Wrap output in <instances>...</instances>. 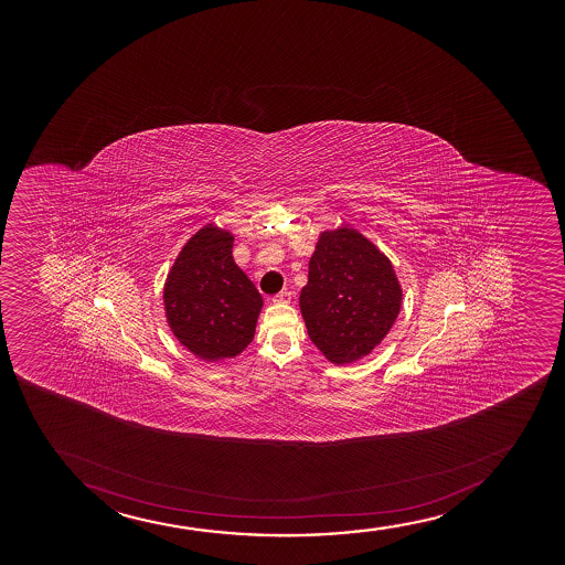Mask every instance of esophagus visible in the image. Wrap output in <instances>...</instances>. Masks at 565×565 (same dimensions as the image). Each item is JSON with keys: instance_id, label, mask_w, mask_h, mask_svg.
Masks as SVG:
<instances>
[{"instance_id": "34e87169", "label": "esophagus", "mask_w": 565, "mask_h": 565, "mask_svg": "<svg viewBox=\"0 0 565 565\" xmlns=\"http://www.w3.org/2000/svg\"><path fill=\"white\" fill-rule=\"evenodd\" d=\"M275 303H290L292 301V292L290 290H282V292L277 294L275 298H273Z\"/></svg>"}]
</instances>
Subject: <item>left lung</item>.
I'll use <instances>...</instances> for the list:
<instances>
[{"label": "left lung", "mask_w": 565, "mask_h": 565, "mask_svg": "<svg viewBox=\"0 0 565 565\" xmlns=\"http://www.w3.org/2000/svg\"><path fill=\"white\" fill-rule=\"evenodd\" d=\"M402 296L392 262L356 230L338 227L320 234L299 309L318 351L343 365L386 338Z\"/></svg>", "instance_id": "8db88e82"}]
</instances>
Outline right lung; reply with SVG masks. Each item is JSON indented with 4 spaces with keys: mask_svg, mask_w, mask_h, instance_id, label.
<instances>
[{
    "mask_svg": "<svg viewBox=\"0 0 565 565\" xmlns=\"http://www.w3.org/2000/svg\"><path fill=\"white\" fill-rule=\"evenodd\" d=\"M232 247L234 235L207 224L182 247L163 286L173 335L207 362L245 351L264 306L253 280L235 264Z\"/></svg>",
    "mask_w": 565,
    "mask_h": 565,
    "instance_id": "add662e5",
    "label": "right lung"
}]
</instances>
